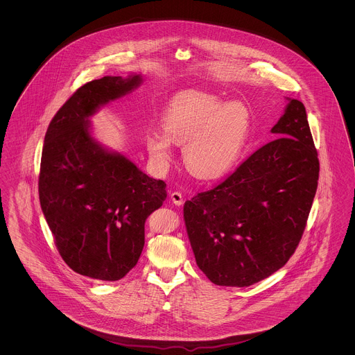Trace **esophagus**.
Segmentation results:
<instances>
[{"label":"esophagus","mask_w":355,"mask_h":355,"mask_svg":"<svg viewBox=\"0 0 355 355\" xmlns=\"http://www.w3.org/2000/svg\"><path fill=\"white\" fill-rule=\"evenodd\" d=\"M171 201H172V203H175L176 206H180V205L183 203V196H182V193L173 191V193L171 194Z\"/></svg>","instance_id":"1"}]
</instances>
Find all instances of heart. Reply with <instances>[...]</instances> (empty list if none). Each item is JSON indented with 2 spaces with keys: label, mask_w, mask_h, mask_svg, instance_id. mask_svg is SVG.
Listing matches in <instances>:
<instances>
[{
  "label": "heart",
  "mask_w": 355,
  "mask_h": 355,
  "mask_svg": "<svg viewBox=\"0 0 355 355\" xmlns=\"http://www.w3.org/2000/svg\"><path fill=\"white\" fill-rule=\"evenodd\" d=\"M252 128L249 107L241 101L223 100L201 92L176 96L164 114V131L146 135V148L155 166L172 159V142L184 145L189 171L203 180L228 175L238 164Z\"/></svg>",
  "instance_id": "b5f03b06"
}]
</instances>
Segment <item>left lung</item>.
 <instances>
[{"label": "left lung", "instance_id": "obj_1", "mask_svg": "<svg viewBox=\"0 0 355 355\" xmlns=\"http://www.w3.org/2000/svg\"><path fill=\"white\" fill-rule=\"evenodd\" d=\"M276 139L214 189L184 203L197 265L227 287H249L286 265L302 238L320 162L304 103L290 100Z\"/></svg>", "mask_w": 355, "mask_h": 355}]
</instances>
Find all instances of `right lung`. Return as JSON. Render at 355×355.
I'll return each instance as SVG.
<instances>
[{
  "label": "right lung",
  "instance_id": "right-lung-1",
  "mask_svg": "<svg viewBox=\"0 0 355 355\" xmlns=\"http://www.w3.org/2000/svg\"><path fill=\"white\" fill-rule=\"evenodd\" d=\"M142 83L103 76L79 87L51 119L40 172V202L54 243L79 275L116 282L138 262L145 221L166 198L165 182L90 134L89 117Z\"/></svg>",
  "mask_w": 355,
  "mask_h": 355
}]
</instances>
